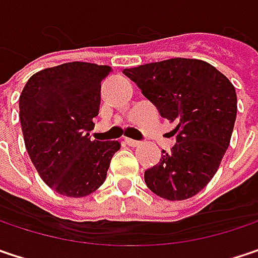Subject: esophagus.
<instances>
[{
	"label": "esophagus",
	"instance_id": "34e87169",
	"mask_svg": "<svg viewBox=\"0 0 258 258\" xmlns=\"http://www.w3.org/2000/svg\"><path fill=\"white\" fill-rule=\"evenodd\" d=\"M125 143H127L128 146H133V148H134V146H139V145H140V142H139V140H134V139H128V137L125 139Z\"/></svg>",
	"mask_w": 258,
	"mask_h": 258
}]
</instances>
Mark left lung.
Wrapping results in <instances>:
<instances>
[{
    "label": "left lung",
    "instance_id": "left-lung-1",
    "mask_svg": "<svg viewBox=\"0 0 258 258\" xmlns=\"http://www.w3.org/2000/svg\"><path fill=\"white\" fill-rule=\"evenodd\" d=\"M162 118L176 124V143L145 171L146 186L167 201L199 194L217 173L236 119V91L204 60H162L124 69Z\"/></svg>",
    "mask_w": 258,
    "mask_h": 258
}]
</instances>
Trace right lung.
I'll return each mask as SVG.
<instances>
[{
	"instance_id": "right-lung-1",
	"label": "right lung",
	"mask_w": 258,
	"mask_h": 258,
	"mask_svg": "<svg viewBox=\"0 0 258 258\" xmlns=\"http://www.w3.org/2000/svg\"><path fill=\"white\" fill-rule=\"evenodd\" d=\"M110 66L69 61L34 74L19 97L26 151L44 183L63 197L96 192L121 143L91 140Z\"/></svg>"
}]
</instances>
